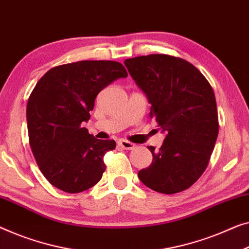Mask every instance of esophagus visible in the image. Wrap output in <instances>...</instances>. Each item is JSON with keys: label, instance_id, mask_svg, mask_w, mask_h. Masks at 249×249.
Returning a JSON list of instances; mask_svg holds the SVG:
<instances>
[{"label": "esophagus", "instance_id": "obj_1", "mask_svg": "<svg viewBox=\"0 0 249 249\" xmlns=\"http://www.w3.org/2000/svg\"><path fill=\"white\" fill-rule=\"evenodd\" d=\"M119 146H121V148L127 149V150H131L136 147L135 143H132V142H128V140H124V139H122V140H120V142H119Z\"/></svg>", "mask_w": 249, "mask_h": 249}]
</instances>
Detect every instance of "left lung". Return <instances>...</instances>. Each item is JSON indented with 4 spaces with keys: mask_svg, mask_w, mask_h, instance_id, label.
I'll list each match as a JSON object with an SVG mask.
<instances>
[{
    "mask_svg": "<svg viewBox=\"0 0 249 249\" xmlns=\"http://www.w3.org/2000/svg\"><path fill=\"white\" fill-rule=\"evenodd\" d=\"M124 65L151 104L150 118L166 132L160 150L148 147L153 163L138 178L156 192H182L203 174L214 148L219 121L213 89L196 66L178 57L154 53Z\"/></svg>",
    "mask_w": 249,
    "mask_h": 249,
    "instance_id": "8db88e82",
    "label": "left lung"
}]
</instances>
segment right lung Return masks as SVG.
<instances>
[{"label":"right lung","instance_id":"add662e5","mask_svg":"<svg viewBox=\"0 0 249 249\" xmlns=\"http://www.w3.org/2000/svg\"><path fill=\"white\" fill-rule=\"evenodd\" d=\"M124 66L113 60H82L49 70L36 84L27 104L29 143L50 184L67 193L94 186L106 171L103 156L114 140L89 135L96 95L120 77Z\"/></svg>","mask_w":249,"mask_h":249}]
</instances>
